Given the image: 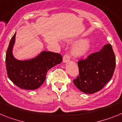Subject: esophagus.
I'll use <instances>...</instances> for the list:
<instances>
[{
	"mask_svg": "<svg viewBox=\"0 0 122 122\" xmlns=\"http://www.w3.org/2000/svg\"><path fill=\"white\" fill-rule=\"evenodd\" d=\"M70 55H68V54H65L63 57V62L64 63H66V62H67L68 61L70 60Z\"/></svg>",
	"mask_w": 122,
	"mask_h": 122,
	"instance_id": "1",
	"label": "esophagus"
}]
</instances>
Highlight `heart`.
<instances>
[{
    "label": "heart",
    "mask_w": 122,
    "mask_h": 122,
    "mask_svg": "<svg viewBox=\"0 0 122 122\" xmlns=\"http://www.w3.org/2000/svg\"><path fill=\"white\" fill-rule=\"evenodd\" d=\"M90 42L88 39H81L77 41L72 47V54L75 56H82L89 50Z\"/></svg>",
    "instance_id": "obj_1"
}]
</instances>
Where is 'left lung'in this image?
<instances>
[{
  "label": "left lung",
  "mask_w": 122,
  "mask_h": 122,
  "mask_svg": "<svg viewBox=\"0 0 122 122\" xmlns=\"http://www.w3.org/2000/svg\"><path fill=\"white\" fill-rule=\"evenodd\" d=\"M115 65L112 47L110 44H107L99 52L78 61L79 75L73 80V83L83 93H95L102 90L110 80Z\"/></svg>",
  "instance_id": "left-lung-1"
}]
</instances>
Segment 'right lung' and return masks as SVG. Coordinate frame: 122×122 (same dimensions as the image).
Wrapping results in <instances>:
<instances>
[{"label": "right lung", "instance_id": "right-lung-1", "mask_svg": "<svg viewBox=\"0 0 122 122\" xmlns=\"http://www.w3.org/2000/svg\"><path fill=\"white\" fill-rule=\"evenodd\" d=\"M15 34L12 37L5 57L6 69L9 79L19 88L36 90L41 86L46 78L47 72L62 62L60 54L43 51L37 57L27 60L14 58L12 49Z\"/></svg>", "mask_w": 122, "mask_h": 122}]
</instances>
